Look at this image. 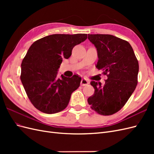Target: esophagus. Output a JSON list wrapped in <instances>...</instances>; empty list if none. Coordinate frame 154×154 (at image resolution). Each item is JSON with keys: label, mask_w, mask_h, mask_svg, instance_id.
<instances>
[{"label": "esophagus", "mask_w": 154, "mask_h": 154, "mask_svg": "<svg viewBox=\"0 0 154 154\" xmlns=\"http://www.w3.org/2000/svg\"><path fill=\"white\" fill-rule=\"evenodd\" d=\"M88 83H89V82H88V81L87 80V79H85V78H83L82 80H81V85L82 86H85V85H87Z\"/></svg>", "instance_id": "esophagus-1"}]
</instances>
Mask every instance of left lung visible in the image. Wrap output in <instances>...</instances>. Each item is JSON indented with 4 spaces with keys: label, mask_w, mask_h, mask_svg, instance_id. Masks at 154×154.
<instances>
[{
    "label": "left lung",
    "mask_w": 154,
    "mask_h": 154,
    "mask_svg": "<svg viewBox=\"0 0 154 154\" xmlns=\"http://www.w3.org/2000/svg\"><path fill=\"white\" fill-rule=\"evenodd\" d=\"M95 45L98 61L96 67L108 77L105 83L92 81L94 94L87 101L97 114L109 116L117 112L127 103L137 84L139 63L127 41L111 35H88Z\"/></svg>",
    "instance_id": "left-lung-1"
}]
</instances>
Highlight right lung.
<instances>
[{
  "label": "right lung",
  "instance_id": "1",
  "mask_svg": "<svg viewBox=\"0 0 154 154\" xmlns=\"http://www.w3.org/2000/svg\"><path fill=\"white\" fill-rule=\"evenodd\" d=\"M87 38V34H54L30 46L22 62L20 80L36 109L51 114L66 108L82 78L78 75L72 78L61 75L58 78V70L63 58L68 59L74 46Z\"/></svg>",
  "mask_w": 154,
  "mask_h": 154
}]
</instances>
